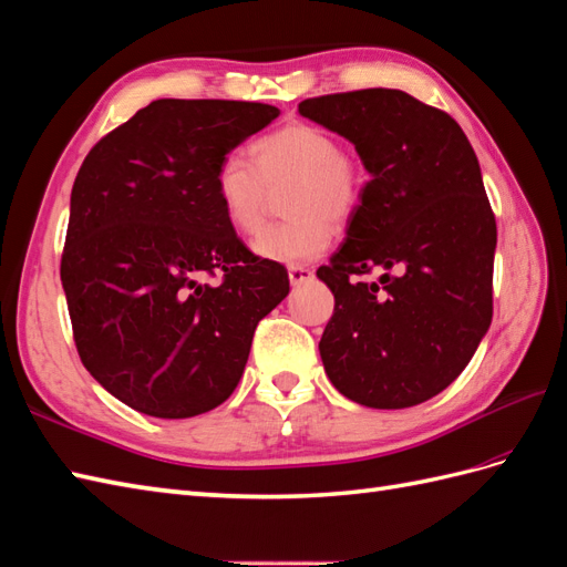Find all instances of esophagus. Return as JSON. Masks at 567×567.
<instances>
[{"label": "esophagus", "mask_w": 567, "mask_h": 567, "mask_svg": "<svg viewBox=\"0 0 567 567\" xmlns=\"http://www.w3.org/2000/svg\"><path fill=\"white\" fill-rule=\"evenodd\" d=\"M312 276L315 274L310 269H306V267H291V269H288V281H291V286L306 284V281L312 279Z\"/></svg>", "instance_id": "1"}]
</instances>
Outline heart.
Listing matches in <instances>:
<instances>
[{"label": "heart", "mask_w": 567, "mask_h": 567, "mask_svg": "<svg viewBox=\"0 0 567 567\" xmlns=\"http://www.w3.org/2000/svg\"><path fill=\"white\" fill-rule=\"evenodd\" d=\"M252 162L228 154L214 171V195L233 230L252 236L265 224L267 187L291 179L284 209L291 216L252 243L257 257L300 267L322 257L334 224L353 218L363 197L361 173L343 156L334 134L310 122H291L252 144Z\"/></svg>", "instance_id": "1"}]
</instances>
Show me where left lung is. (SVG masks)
<instances>
[{"label":"left lung","instance_id":"left-lung-1","mask_svg":"<svg viewBox=\"0 0 567 567\" xmlns=\"http://www.w3.org/2000/svg\"><path fill=\"white\" fill-rule=\"evenodd\" d=\"M298 113L349 140L370 173L347 240L317 269L334 293L327 378L355 404L416 406L460 378L491 327L498 230L478 158L447 113L396 89ZM372 268L378 282L357 279Z\"/></svg>","mask_w":567,"mask_h":567}]
</instances>
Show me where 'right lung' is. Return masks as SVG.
Returning a JSON list of instances; mask_svg holds the SVG:
<instances>
[{"label": "right lung", "instance_id": "obj_1", "mask_svg": "<svg viewBox=\"0 0 567 567\" xmlns=\"http://www.w3.org/2000/svg\"><path fill=\"white\" fill-rule=\"evenodd\" d=\"M276 117L265 103L161 99L81 163L62 288L81 363L134 411L224 404L257 322L288 296L286 269L247 250L214 195L218 161Z\"/></svg>", "mask_w": 567, "mask_h": 567}]
</instances>
